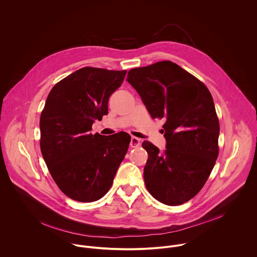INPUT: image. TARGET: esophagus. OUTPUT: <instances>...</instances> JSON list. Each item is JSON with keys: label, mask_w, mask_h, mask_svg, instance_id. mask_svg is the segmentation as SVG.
<instances>
[{"label": "esophagus", "mask_w": 257, "mask_h": 257, "mask_svg": "<svg viewBox=\"0 0 257 257\" xmlns=\"http://www.w3.org/2000/svg\"><path fill=\"white\" fill-rule=\"evenodd\" d=\"M141 144H142V142H141L140 139H138L136 137H133L132 140H131V145L130 146L132 147H139L141 146Z\"/></svg>", "instance_id": "1"}]
</instances>
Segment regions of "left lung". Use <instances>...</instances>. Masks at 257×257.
<instances>
[{"label": "left lung", "instance_id": "1", "mask_svg": "<svg viewBox=\"0 0 257 257\" xmlns=\"http://www.w3.org/2000/svg\"><path fill=\"white\" fill-rule=\"evenodd\" d=\"M152 118H164L166 149L145 141L144 170L148 192L168 206L195 197L208 180L219 155L220 123L213 97L204 83L171 61L128 71Z\"/></svg>", "mask_w": 257, "mask_h": 257}]
</instances>
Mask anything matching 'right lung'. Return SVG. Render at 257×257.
<instances>
[{"label":"right lung","mask_w":257,"mask_h":257,"mask_svg":"<svg viewBox=\"0 0 257 257\" xmlns=\"http://www.w3.org/2000/svg\"><path fill=\"white\" fill-rule=\"evenodd\" d=\"M125 70L84 67L51 89L41 111L40 149L59 189L78 202H94L110 190L131 136L92 135L95 119L108 114L110 95Z\"/></svg>","instance_id":"1"}]
</instances>
